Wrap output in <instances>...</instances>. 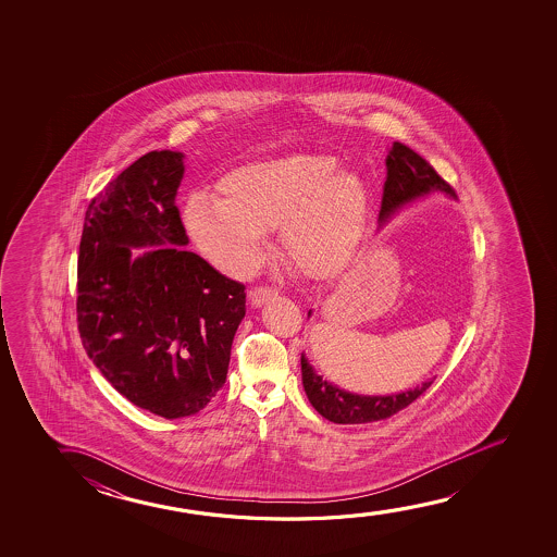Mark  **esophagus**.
<instances>
[{
  "label": "esophagus",
  "mask_w": 557,
  "mask_h": 557,
  "mask_svg": "<svg viewBox=\"0 0 557 557\" xmlns=\"http://www.w3.org/2000/svg\"><path fill=\"white\" fill-rule=\"evenodd\" d=\"M274 297H277V289H274V287H255V289L249 290V302L252 306H262Z\"/></svg>",
  "instance_id": "34e87169"
}]
</instances>
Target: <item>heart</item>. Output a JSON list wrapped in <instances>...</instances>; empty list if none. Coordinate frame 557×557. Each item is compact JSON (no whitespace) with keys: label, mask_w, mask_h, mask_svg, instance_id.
<instances>
[{"label":"heart","mask_w":557,"mask_h":557,"mask_svg":"<svg viewBox=\"0 0 557 557\" xmlns=\"http://www.w3.org/2000/svg\"><path fill=\"white\" fill-rule=\"evenodd\" d=\"M216 196H191L184 226L199 251L230 275L259 267L274 226L293 267L315 277L333 274L356 249L369 206L363 178L325 153L245 163L222 176Z\"/></svg>","instance_id":"1"}]
</instances>
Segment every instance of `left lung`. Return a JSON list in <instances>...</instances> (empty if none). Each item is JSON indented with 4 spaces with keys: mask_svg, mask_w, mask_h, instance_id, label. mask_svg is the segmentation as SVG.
Masks as SVG:
<instances>
[{
    "mask_svg": "<svg viewBox=\"0 0 557 557\" xmlns=\"http://www.w3.org/2000/svg\"><path fill=\"white\" fill-rule=\"evenodd\" d=\"M386 183L382 194L381 213H379V228L399 213L405 206L420 198H426L432 191H442L449 198L457 194L442 176L435 173L434 168L409 146L394 143L386 158ZM312 310L308 312V318ZM302 367V386L306 396L310 399L313 409L320 412L323 419L335 424H366L374 420H384L411 405L417 397L422 396L434 379L422 382L417 388L405 389L399 394L389 396H363L338 388L333 382L325 381L323 374L318 373L305 354L300 356Z\"/></svg>",
    "mask_w": 557,
    "mask_h": 557,
    "instance_id": "obj_1",
    "label": "left lung"
}]
</instances>
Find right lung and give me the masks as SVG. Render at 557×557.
Returning a JSON list of instances; mask_svg holds the SVG:
<instances>
[{
	"label": "right lung",
	"instance_id": "1",
	"mask_svg": "<svg viewBox=\"0 0 557 557\" xmlns=\"http://www.w3.org/2000/svg\"><path fill=\"white\" fill-rule=\"evenodd\" d=\"M183 176V152L138 158L91 199L77 257L87 356L131 404L163 419L196 414L224 386L245 315L244 285L184 249Z\"/></svg>",
	"mask_w": 557,
	"mask_h": 557
}]
</instances>
